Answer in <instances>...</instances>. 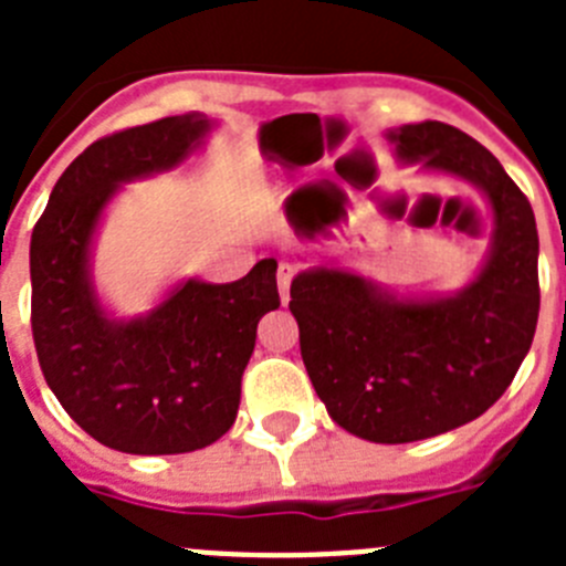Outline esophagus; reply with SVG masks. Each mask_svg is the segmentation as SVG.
I'll list each match as a JSON object with an SVG mask.
<instances>
[{
    "mask_svg": "<svg viewBox=\"0 0 566 566\" xmlns=\"http://www.w3.org/2000/svg\"><path fill=\"white\" fill-rule=\"evenodd\" d=\"M294 274H297V269H294L292 263H280V269H277V289H280V300H283V303H289V289H292Z\"/></svg>",
    "mask_w": 566,
    "mask_h": 566,
    "instance_id": "1",
    "label": "esophagus"
}]
</instances>
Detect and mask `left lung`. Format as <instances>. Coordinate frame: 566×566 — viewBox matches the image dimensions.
<instances>
[{
	"label": "left lung",
	"mask_w": 566,
	"mask_h": 566,
	"mask_svg": "<svg viewBox=\"0 0 566 566\" xmlns=\"http://www.w3.org/2000/svg\"><path fill=\"white\" fill-rule=\"evenodd\" d=\"M388 142L402 164L457 175L493 209V243L476 280L451 297H397L334 266L292 280L300 354L339 428L368 442L439 437L482 417L516 377L538 323L533 207L496 155L442 122L405 124Z\"/></svg>",
	"instance_id": "obj_1"
}]
</instances>
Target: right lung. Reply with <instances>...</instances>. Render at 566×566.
Wrapping results in <instances>:
<instances>
[{
  "mask_svg": "<svg viewBox=\"0 0 566 566\" xmlns=\"http://www.w3.org/2000/svg\"><path fill=\"white\" fill-rule=\"evenodd\" d=\"M212 122L169 115L90 144L50 192L30 238V326L39 365L73 422L113 451L189 453L232 428L258 323L280 306L277 260L234 283L187 280L144 317L113 319L90 247L118 187L178 167Z\"/></svg>",
  "mask_w": 566,
  "mask_h": 566,
  "instance_id": "obj_1",
  "label": "right lung"
}]
</instances>
